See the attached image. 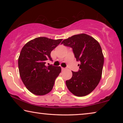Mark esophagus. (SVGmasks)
Segmentation results:
<instances>
[{"mask_svg":"<svg viewBox=\"0 0 123 123\" xmlns=\"http://www.w3.org/2000/svg\"><path fill=\"white\" fill-rule=\"evenodd\" d=\"M61 69H62V70H66V68H63V67H62V68H61Z\"/></svg>","mask_w":123,"mask_h":123,"instance_id":"esophagus-1","label":"esophagus"}]
</instances>
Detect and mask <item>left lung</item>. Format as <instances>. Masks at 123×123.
I'll list each match as a JSON object with an SVG mask.
<instances>
[{"instance_id": "left-lung-1", "label": "left lung", "mask_w": 123, "mask_h": 123, "mask_svg": "<svg viewBox=\"0 0 123 123\" xmlns=\"http://www.w3.org/2000/svg\"><path fill=\"white\" fill-rule=\"evenodd\" d=\"M61 44L73 48L75 57L80 61L78 72H72V78L66 81L69 91L77 97L91 93L100 81L104 57L100 45L96 39L86 34L75 35Z\"/></svg>"}]
</instances>
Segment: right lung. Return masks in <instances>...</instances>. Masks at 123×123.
<instances>
[{
	"instance_id": "right-lung-1",
	"label": "right lung",
	"mask_w": 123,
	"mask_h": 123,
	"mask_svg": "<svg viewBox=\"0 0 123 123\" xmlns=\"http://www.w3.org/2000/svg\"><path fill=\"white\" fill-rule=\"evenodd\" d=\"M62 41L39 37L22 48L18 61L19 75L26 88L34 94L45 95L53 89L61 68L45 64L48 60H51V51Z\"/></svg>"
}]
</instances>
